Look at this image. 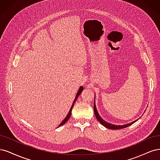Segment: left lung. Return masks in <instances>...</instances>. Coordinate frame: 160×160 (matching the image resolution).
Returning <instances> with one entry per match:
<instances>
[{"mask_svg":"<svg viewBox=\"0 0 160 160\" xmlns=\"http://www.w3.org/2000/svg\"><path fill=\"white\" fill-rule=\"evenodd\" d=\"M94 114L96 116V118L98 119V120L99 121V122L102 124L104 126H105L107 128H109L110 130H119V129H122V128H126L129 126H130L132 124H133V123H135L137 120L133 121L132 123H128V124H125V125H122V126H118V125H114V124H111V123H109L106 122V121H104V120L102 119V118L100 117V116L98 114V111L96 110V105H95V102H94Z\"/></svg>","mask_w":160,"mask_h":160,"instance_id":"left-lung-1","label":"left lung"}]
</instances>
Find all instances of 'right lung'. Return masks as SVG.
<instances>
[{"instance_id":"right-lung-1","label":"right lung","mask_w":160,"mask_h":160,"mask_svg":"<svg viewBox=\"0 0 160 160\" xmlns=\"http://www.w3.org/2000/svg\"><path fill=\"white\" fill-rule=\"evenodd\" d=\"M83 87L82 86H81L80 88H79V90H78V93H77V94H76V98H75V100H74V102H73V104H72V107H71V108H70V111H69V112H68V114H67V116H66V117L65 118V119L61 123H60V124L58 126V127H60V126H62V125H64V123L68 120V119L70 118V116H71V114H72V108H73V107H74V104L75 103V102H76V100H77V98H78V97L80 95V94H81V92H82V90H83Z\"/></svg>"}]
</instances>
